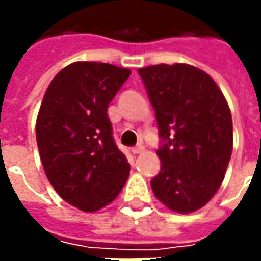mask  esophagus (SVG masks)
<instances>
[{
    "mask_svg": "<svg viewBox=\"0 0 261 261\" xmlns=\"http://www.w3.org/2000/svg\"><path fill=\"white\" fill-rule=\"evenodd\" d=\"M145 151V146L142 145V144H139V145H136L135 148H132V152L134 154H141V152H144Z\"/></svg>",
    "mask_w": 261,
    "mask_h": 261,
    "instance_id": "esophagus-1",
    "label": "esophagus"
}]
</instances>
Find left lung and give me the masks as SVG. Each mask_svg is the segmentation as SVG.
<instances>
[{
	"mask_svg": "<svg viewBox=\"0 0 261 261\" xmlns=\"http://www.w3.org/2000/svg\"><path fill=\"white\" fill-rule=\"evenodd\" d=\"M155 110L160 173L151 180L160 202L178 214L205 206L225 177L232 117L215 81L186 64L138 69Z\"/></svg>",
	"mask_w": 261,
	"mask_h": 261,
	"instance_id": "obj_1",
	"label": "left lung"
}]
</instances>
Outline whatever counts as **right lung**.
I'll list each match as a JSON object with an SVG mask.
<instances>
[{
    "label": "right lung",
    "mask_w": 261,
    "mask_h": 261,
    "mask_svg": "<svg viewBox=\"0 0 261 261\" xmlns=\"http://www.w3.org/2000/svg\"><path fill=\"white\" fill-rule=\"evenodd\" d=\"M129 75V69L110 64L74 62L52 80L37 115L46 177L65 202L84 212L113 202L130 173L107 116Z\"/></svg>",
    "instance_id": "1"
}]
</instances>
